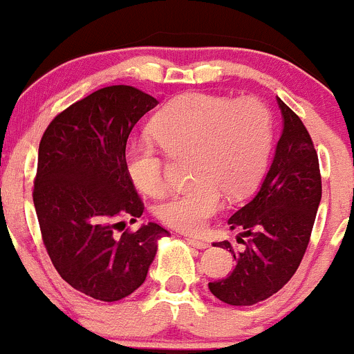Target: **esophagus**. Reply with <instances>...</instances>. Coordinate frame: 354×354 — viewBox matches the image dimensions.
Here are the masks:
<instances>
[{
  "mask_svg": "<svg viewBox=\"0 0 354 354\" xmlns=\"http://www.w3.org/2000/svg\"><path fill=\"white\" fill-rule=\"evenodd\" d=\"M187 243L191 244V246L198 248V250H206V248H209V244L206 243V241H201V239H194V237H189Z\"/></svg>",
  "mask_w": 354,
  "mask_h": 354,
  "instance_id": "obj_1",
  "label": "esophagus"
}]
</instances>
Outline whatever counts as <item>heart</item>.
I'll use <instances>...</instances> for the list:
<instances>
[{"mask_svg": "<svg viewBox=\"0 0 354 354\" xmlns=\"http://www.w3.org/2000/svg\"><path fill=\"white\" fill-rule=\"evenodd\" d=\"M151 132L169 156H191L189 178L194 180L163 199L156 215L182 232H199L220 209L223 192L246 196L263 177L274 146V117L257 96L189 93L155 115ZM124 162L139 191L148 196L165 191L167 160L155 142L131 141Z\"/></svg>", "mask_w": 354, "mask_h": 354, "instance_id": "1", "label": "heart"}]
</instances>
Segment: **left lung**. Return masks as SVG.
Segmentation results:
<instances>
[{
    "label": "left lung",
    "mask_w": 354,
    "mask_h": 354,
    "mask_svg": "<svg viewBox=\"0 0 354 354\" xmlns=\"http://www.w3.org/2000/svg\"><path fill=\"white\" fill-rule=\"evenodd\" d=\"M284 131L274 162L251 201L229 218L243 230L234 251L229 241L215 244L234 254L236 267L225 279L209 282L212 295L232 306H251L281 291L299 267L311 237L322 198L318 155L301 118L279 100Z\"/></svg>",
    "instance_id": "obj_1"
}]
</instances>
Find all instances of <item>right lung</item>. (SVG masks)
I'll list each match as a JSON object with an SVG mask.
<instances>
[{"label": "right lung", "instance_id": "1", "mask_svg": "<svg viewBox=\"0 0 354 354\" xmlns=\"http://www.w3.org/2000/svg\"><path fill=\"white\" fill-rule=\"evenodd\" d=\"M158 101L132 86H108L58 113L44 131L32 199L53 267L73 289L100 301L124 299L146 281L158 239L155 222L120 237L124 216L145 203L127 176L125 146L139 118Z\"/></svg>", "mask_w": 354, "mask_h": 354}]
</instances>
